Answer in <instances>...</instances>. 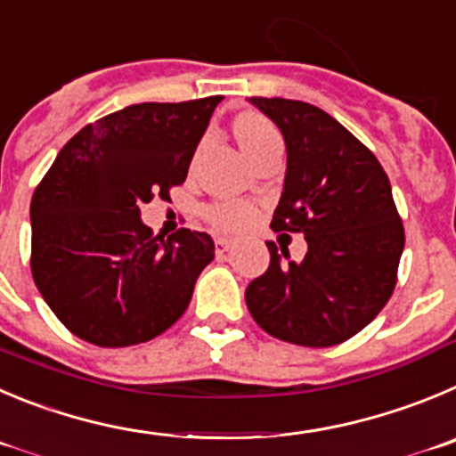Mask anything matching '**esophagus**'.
<instances>
[{"label":"esophagus","instance_id":"34e87169","mask_svg":"<svg viewBox=\"0 0 456 456\" xmlns=\"http://www.w3.org/2000/svg\"><path fill=\"white\" fill-rule=\"evenodd\" d=\"M214 245H216V254H227L229 249H232V240H227V238H216Z\"/></svg>","mask_w":456,"mask_h":456}]
</instances>
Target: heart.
I'll return each instance as SVG.
<instances>
[{"label": "heart", "instance_id": "heart-1", "mask_svg": "<svg viewBox=\"0 0 456 456\" xmlns=\"http://www.w3.org/2000/svg\"><path fill=\"white\" fill-rule=\"evenodd\" d=\"M236 137L245 155L252 157L263 143L276 137L272 123L261 114H245L236 123ZM254 218V208L245 202H220L207 208V220L218 232H238L248 227Z\"/></svg>", "mask_w": 456, "mask_h": 456}]
</instances>
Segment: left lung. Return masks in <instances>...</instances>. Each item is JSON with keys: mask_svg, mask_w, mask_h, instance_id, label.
<instances>
[{"mask_svg": "<svg viewBox=\"0 0 456 456\" xmlns=\"http://www.w3.org/2000/svg\"><path fill=\"white\" fill-rule=\"evenodd\" d=\"M283 132L288 170L270 227L304 233V261L267 242L270 267L245 290L254 322L299 346H335L371 324L398 281L405 229L380 161L324 110L252 96Z\"/></svg>", "mask_w": 456, "mask_h": 456, "instance_id": "left-lung-1", "label": "left lung"}]
</instances>
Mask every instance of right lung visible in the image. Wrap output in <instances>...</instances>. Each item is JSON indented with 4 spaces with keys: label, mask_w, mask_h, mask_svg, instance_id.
I'll return each mask as SVG.
<instances>
[{
    "label": "right lung",
    "mask_w": 456,
    "mask_h": 456,
    "mask_svg": "<svg viewBox=\"0 0 456 456\" xmlns=\"http://www.w3.org/2000/svg\"><path fill=\"white\" fill-rule=\"evenodd\" d=\"M223 96L127 105L62 146L31 200V272L76 338L121 348L157 338L184 314L214 261L204 232L164 238L142 204L170 198Z\"/></svg>",
    "instance_id": "add662e5"
}]
</instances>
